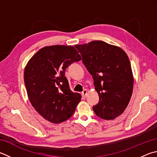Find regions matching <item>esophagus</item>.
<instances>
[{
    "mask_svg": "<svg viewBox=\"0 0 157 157\" xmlns=\"http://www.w3.org/2000/svg\"><path fill=\"white\" fill-rule=\"evenodd\" d=\"M87 93H88V90H87V89H84L83 91H82V98H83L84 99V98H86Z\"/></svg>",
    "mask_w": 157,
    "mask_h": 157,
    "instance_id": "34e87169",
    "label": "esophagus"
}]
</instances>
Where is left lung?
<instances>
[{
    "label": "left lung",
    "mask_w": 157,
    "mask_h": 157,
    "mask_svg": "<svg viewBox=\"0 0 157 157\" xmlns=\"http://www.w3.org/2000/svg\"><path fill=\"white\" fill-rule=\"evenodd\" d=\"M75 47L93 76L99 95V101L93 106L94 112L103 119H115L126 108L133 90V74L126 53L101 40Z\"/></svg>",
    "instance_id": "left-lung-1"
}]
</instances>
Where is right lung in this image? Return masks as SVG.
<instances>
[{"instance_id": "1", "label": "right lung", "mask_w": 157, "mask_h": 157, "mask_svg": "<svg viewBox=\"0 0 157 157\" xmlns=\"http://www.w3.org/2000/svg\"><path fill=\"white\" fill-rule=\"evenodd\" d=\"M81 56L73 46L53 45L40 49L28 61L24 79L32 106L53 124L69 119L81 101L80 94L70 90L64 71Z\"/></svg>"}]
</instances>
